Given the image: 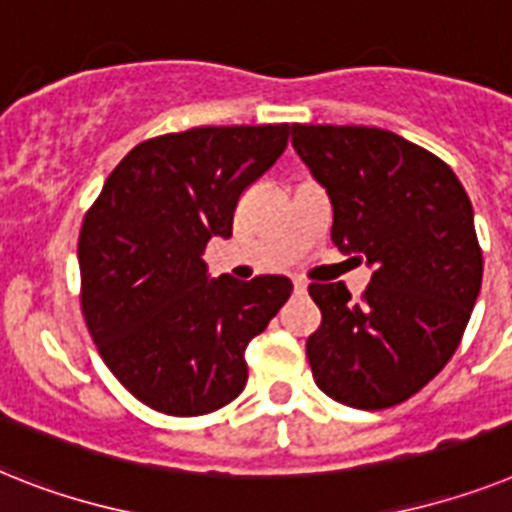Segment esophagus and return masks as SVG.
Returning a JSON list of instances; mask_svg holds the SVG:
<instances>
[{"mask_svg": "<svg viewBox=\"0 0 512 512\" xmlns=\"http://www.w3.org/2000/svg\"><path fill=\"white\" fill-rule=\"evenodd\" d=\"M293 287H295V293H306V290H308V282L301 280V277H295Z\"/></svg>", "mask_w": 512, "mask_h": 512, "instance_id": "1", "label": "esophagus"}]
</instances>
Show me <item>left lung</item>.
Here are the masks:
<instances>
[{"instance_id": "1", "label": "left lung", "mask_w": 512, "mask_h": 512, "mask_svg": "<svg viewBox=\"0 0 512 512\" xmlns=\"http://www.w3.org/2000/svg\"><path fill=\"white\" fill-rule=\"evenodd\" d=\"M293 146L332 204V243L371 266L361 301L311 282L322 324L306 340L332 400L382 411L416 395L458 350L481 290L474 209L455 172L398 133L293 125Z\"/></svg>"}]
</instances>
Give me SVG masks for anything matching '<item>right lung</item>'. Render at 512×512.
<instances>
[{"instance_id":"add662e5","label":"right lung","mask_w":512,"mask_h":512,"mask_svg":"<svg viewBox=\"0 0 512 512\" xmlns=\"http://www.w3.org/2000/svg\"><path fill=\"white\" fill-rule=\"evenodd\" d=\"M287 135V122L156 135L114 167L83 217L86 327L109 371L154 411L204 416L238 398L248 342L293 293L280 274L209 280L204 261Z\"/></svg>"}]
</instances>
